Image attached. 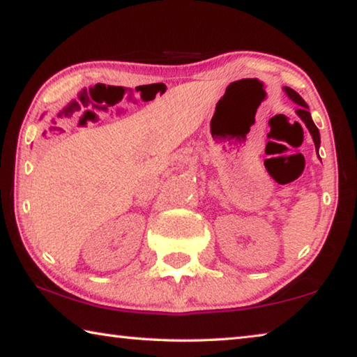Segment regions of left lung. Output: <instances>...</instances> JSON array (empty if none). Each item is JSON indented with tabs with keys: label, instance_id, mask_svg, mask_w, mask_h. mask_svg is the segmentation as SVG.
Returning a JSON list of instances; mask_svg holds the SVG:
<instances>
[{
	"label": "left lung",
	"instance_id": "8db88e82",
	"mask_svg": "<svg viewBox=\"0 0 357 357\" xmlns=\"http://www.w3.org/2000/svg\"><path fill=\"white\" fill-rule=\"evenodd\" d=\"M285 93L289 96V99H293L296 104L299 105L298 110H296V113L299 114V118L304 121L307 129H309V132L312 134V138H313V143H315V148H317V153H318V148H319V132H318V128L315 126V123L312 121V116L309 113V107H307V104L304 102V99L301 98V96L294 91V89L285 86Z\"/></svg>",
	"mask_w": 357,
	"mask_h": 357
}]
</instances>
